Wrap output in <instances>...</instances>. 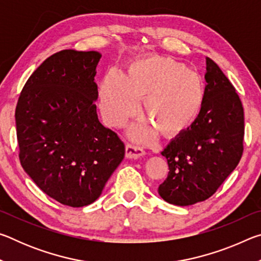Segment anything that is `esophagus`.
<instances>
[{"instance_id": "34e87169", "label": "esophagus", "mask_w": 261, "mask_h": 261, "mask_svg": "<svg viewBox=\"0 0 261 261\" xmlns=\"http://www.w3.org/2000/svg\"><path fill=\"white\" fill-rule=\"evenodd\" d=\"M145 152L143 149L134 146V145H126L125 146V158L126 159H138L140 156H143Z\"/></svg>"}]
</instances>
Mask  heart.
I'll use <instances>...</instances> for the list:
<instances>
[{"instance_id":"heart-1","label":"heart","mask_w":261,"mask_h":261,"mask_svg":"<svg viewBox=\"0 0 261 261\" xmlns=\"http://www.w3.org/2000/svg\"><path fill=\"white\" fill-rule=\"evenodd\" d=\"M206 98L205 84L197 72L171 57L149 55L134 60L123 74L112 69L99 88V108L103 122L120 127L139 109L154 130L166 138H176L199 118ZM152 127L137 125L130 131L136 140L152 138Z\"/></svg>"}]
</instances>
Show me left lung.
<instances>
[{
	"instance_id": "left-lung-1",
	"label": "left lung",
	"mask_w": 261,
	"mask_h": 261,
	"mask_svg": "<svg viewBox=\"0 0 261 261\" xmlns=\"http://www.w3.org/2000/svg\"><path fill=\"white\" fill-rule=\"evenodd\" d=\"M206 98L197 122L162 151L169 173L158 191L176 206L204 201L237 167L243 153L244 112L219 65L206 57Z\"/></svg>"
}]
</instances>
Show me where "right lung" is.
<instances>
[{
  "label": "right lung",
  "instance_id": "add662e5",
  "mask_svg": "<svg viewBox=\"0 0 261 261\" xmlns=\"http://www.w3.org/2000/svg\"><path fill=\"white\" fill-rule=\"evenodd\" d=\"M100 59L98 51L73 49L48 57L16 107L21 167L47 196L71 207L98 199L124 159V145L96 114Z\"/></svg>",
  "mask_w": 261,
  "mask_h": 261
}]
</instances>
